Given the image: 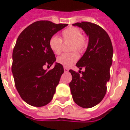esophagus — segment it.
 <instances>
[{
    "mask_svg": "<svg viewBox=\"0 0 130 130\" xmlns=\"http://www.w3.org/2000/svg\"><path fill=\"white\" fill-rule=\"evenodd\" d=\"M64 71H65V72H67L69 71V70H68V68H65V67H64Z\"/></svg>",
    "mask_w": 130,
    "mask_h": 130,
    "instance_id": "1",
    "label": "esophagus"
}]
</instances>
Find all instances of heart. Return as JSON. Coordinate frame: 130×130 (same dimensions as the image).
Instances as JSON below:
<instances>
[{
    "label": "heart",
    "mask_w": 130,
    "mask_h": 130,
    "mask_svg": "<svg viewBox=\"0 0 130 130\" xmlns=\"http://www.w3.org/2000/svg\"><path fill=\"white\" fill-rule=\"evenodd\" d=\"M62 39L57 36H53L50 38L48 41V46L54 54L58 55L62 51V41L64 42H70V51L77 50L78 51H82L86 46L87 42L85 38L83 37L82 31L76 27H70L62 31ZM79 55L76 51L65 53L59 56L57 61L60 65L64 67L70 68L77 61Z\"/></svg>",
    "instance_id": "obj_1"
}]
</instances>
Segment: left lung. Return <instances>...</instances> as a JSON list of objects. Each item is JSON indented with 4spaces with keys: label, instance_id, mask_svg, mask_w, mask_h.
<instances>
[{
    "label": "left lung",
    "instance_id": "left-lung-1",
    "mask_svg": "<svg viewBox=\"0 0 130 130\" xmlns=\"http://www.w3.org/2000/svg\"><path fill=\"white\" fill-rule=\"evenodd\" d=\"M72 25L83 29L89 37V43L84 55L76 64L84 71L79 76L70 70L72 79L69 85L74 102L82 108H89L99 104L106 95L113 49L108 34L99 25L88 22Z\"/></svg>",
    "mask_w": 130,
    "mask_h": 130
}]
</instances>
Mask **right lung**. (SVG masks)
Instances as JSON below:
<instances>
[{
	"instance_id": "1",
	"label": "right lung",
	"mask_w": 130,
	"mask_h": 130,
	"mask_svg": "<svg viewBox=\"0 0 130 130\" xmlns=\"http://www.w3.org/2000/svg\"><path fill=\"white\" fill-rule=\"evenodd\" d=\"M68 26L50 21H37L19 35L13 52L12 72L21 98L29 105L42 107L49 103L64 72L56 62L55 54L48 46L50 38ZM54 68L49 71L44 65Z\"/></svg>"
}]
</instances>
